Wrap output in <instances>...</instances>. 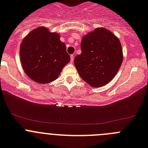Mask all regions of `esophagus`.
<instances>
[{"instance_id":"1","label":"esophagus","mask_w":148,"mask_h":148,"mask_svg":"<svg viewBox=\"0 0 148 148\" xmlns=\"http://www.w3.org/2000/svg\"><path fill=\"white\" fill-rule=\"evenodd\" d=\"M74 57H75V55H71L70 56V59H71L72 62H73V61H74Z\"/></svg>"}]
</instances>
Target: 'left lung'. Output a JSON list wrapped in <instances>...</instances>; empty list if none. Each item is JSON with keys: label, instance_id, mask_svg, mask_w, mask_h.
Masks as SVG:
<instances>
[{"label": "left lung", "instance_id": "left-lung-1", "mask_svg": "<svg viewBox=\"0 0 148 148\" xmlns=\"http://www.w3.org/2000/svg\"><path fill=\"white\" fill-rule=\"evenodd\" d=\"M81 48L82 53L74 59L81 78L93 87L110 82L123 61L119 39L110 30L98 27L82 38Z\"/></svg>", "mask_w": 148, "mask_h": 148}]
</instances>
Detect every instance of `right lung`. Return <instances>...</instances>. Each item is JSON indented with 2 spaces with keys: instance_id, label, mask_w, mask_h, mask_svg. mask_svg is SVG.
<instances>
[{
  "instance_id": "1",
  "label": "right lung",
  "mask_w": 148,
  "mask_h": 148,
  "mask_svg": "<svg viewBox=\"0 0 148 148\" xmlns=\"http://www.w3.org/2000/svg\"><path fill=\"white\" fill-rule=\"evenodd\" d=\"M20 58L26 75L40 84L57 79L64 66L70 61L60 35L44 27L32 30L23 38Z\"/></svg>"
}]
</instances>
